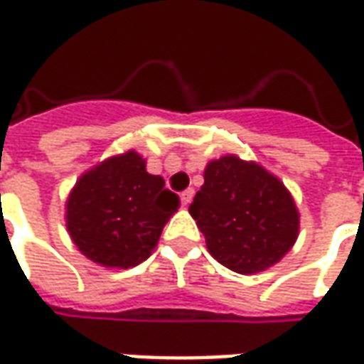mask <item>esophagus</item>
<instances>
[{"instance_id":"34e87169","label":"esophagus","mask_w":364,"mask_h":364,"mask_svg":"<svg viewBox=\"0 0 364 364\" xmlns=\"http://www.w3.org/2000/svg\"><path fill=\"white\" fill-rule=\"evenodd\" d=\"M180 200H182V203H184V205H190V203H192V200H194V190H192V188L184 190V192H182V196H180Z\"/></svg>"}]
</instances>
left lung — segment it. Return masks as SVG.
I'll return each mask as SVG.
<instances>
[{
  "mask_svg": "<svg viewBox=\"0 0 364 364\" xmlns=\"http://www.w3.org/2000/svg\"><path fill=\"white\" fill-rule=\"evenodd\" d=\"M190 215L211 257L239 274L274 267L300 233V213L284 182L235 154L208 162Z\"/></svg>",
  "mask_w": 364,
  "mask_h": 364,
  "instance_id": "1",
  "label": "left lung"
}]
</instances>
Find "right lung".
<instances>
[{
  "label": "right lung",
  "instance_id": "obj_1",
  "mask_svg": "<svg viewBox=\"0 0 364 364\" xmlns=\"http://www.w3.org/2000/svg\"><path fill=\"white\" fill-rule=\"evenodd\" d=\"M178 196L146 172L135 151L86 170L66 200V229L78 251L105 269H131L151 257Z\"/></svg>",
  "mask_w": 364,
  "mask_h": 364
}]
</instances>
